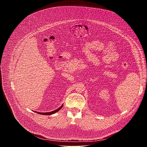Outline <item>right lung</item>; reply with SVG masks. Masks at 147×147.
I'll use <instances>...</instances> for the list:
<instances>
[{"mask_svg":"<svg viewBox=\"0 0 147 147\" xmlns=\"http://www.w3.org/2000/svg\"><path fill=\"white\" fill-rule=\"evenodd\" d=\"M63 106V104L60 107V108H59L58 109H56L55 111H52V112H47V113H41V112H35L36 113H38V114H40V115H53V114H54V113H56L57 112H58L59 110H60L61 109V108H62V107Z\"/></svg>","mask_w":147,"mask_h":147,"instance_id":"right-lung-1","label":"right lung"}]
</instances>
